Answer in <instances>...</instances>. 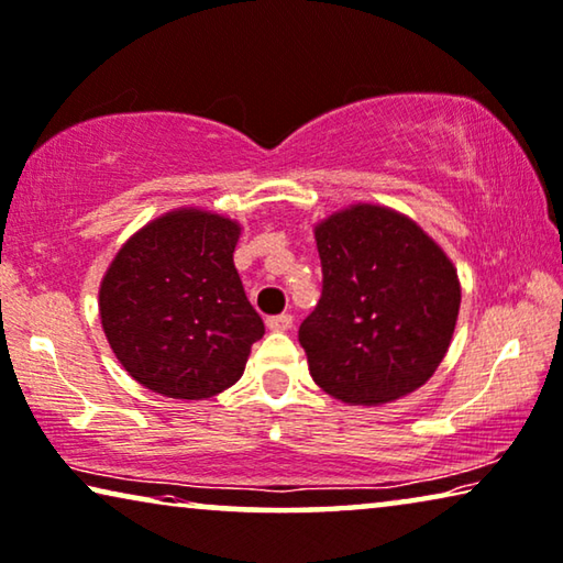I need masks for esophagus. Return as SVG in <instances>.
I'll return each mask as SVG.
<instances>
[{
	"instance_id": "esophagus-1",
	"label": "esophagus",
	"mask_w": 563,
	"mask_h": 563,
	"mask_svg": "<svg viewBox=\"0 0 563 563\" xmlns=\"http://www.w3.org/2000/svg\"><path fill=\"white\" fill-rule=\"evenodd\" d=\"M266 328L272 330V332H287L289 328H291V314H274V317H268L266 320Z\"/></svg>"
}]
</instances>
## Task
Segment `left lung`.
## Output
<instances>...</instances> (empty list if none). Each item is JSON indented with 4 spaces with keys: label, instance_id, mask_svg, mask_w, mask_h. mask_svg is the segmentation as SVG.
I'll list each match as a JSON object with an SVG mask.
<instances>
[{
    "label": "left lung",
    "instance_id": "left-lung-1",
    "mask_svg": "<svg viewBox=\"0 0 563 563\" xmlns=\"http://www.w3.org/2000/svg\"><path fill=\"white\" fill-rule=\"evenodd\" d=\"M322 297L299 324L317 386L350 406L421 388L450 350L457 268L396 210L357 202L314 225Z\"/></svg>",
    "mask_w": 563,
    "mask_h": 563
}]
</instances>
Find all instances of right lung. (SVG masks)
Instances as JSON below:
<instances>
[{
  "label": "right lung",
  "instance_id": "add662e5",
  "mask_svg": "<svg viewBox=\"0 0 563 563\" xmlns=\"http://www.w3.org/2000/svg\"><path fill=\"white\" fill-rule=\"evenodd\" d=\"M239 235L231 218L180 208L136 231L106 268V340L144 388L200 401L243 376L264 322L233 266Z\"/></svg>",
  "mask_w": 563,
  "mask_h": 563
}]
</instances>
